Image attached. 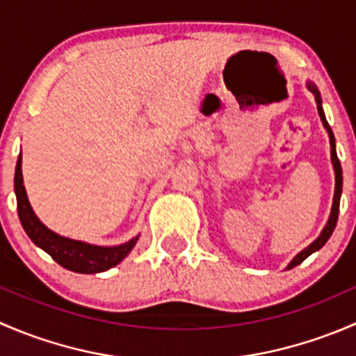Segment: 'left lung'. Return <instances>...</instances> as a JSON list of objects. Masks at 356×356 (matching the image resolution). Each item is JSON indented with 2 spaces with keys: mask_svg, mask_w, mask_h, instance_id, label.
Here are the masks:
<instances>
[{
  "mask_svg": "<svg viewBox=\"0 0 356 356\" xmlns=\"http://www.w3.org/2000/svg\"><path fill=\"white\" fill-rule=\"evenodd\" d=\"M307 88H308V91H310L312 95L315 96L318 115H321L322 124H324L325 131H327V134H329V143H331V161H332L336 186H334V198H332V207H331V213H329V218H327V224L324 225V229H322V232L318 234V238L315 239L314 243H310V245L305 248V250H301L300 253H298L296 257H294L293 260L289 261V265L286 267L288 270H289V268L296 267V265H300L301 261L305 260V258H308L312 253H315V251L321 250V248L329 241V238H331L332 232H334V227H336V224H337V215H339V200H341V193H343V168H341L339 158H337V153H336V139H334L332 129H331V125L327 124V118H325L324 108H322L321 92H318L317 86H315L314 82H310V81L307 82Z\"/></svg>",
  "mask_w": 356,
  "mask_h": 356,
  "instance_id": "8db88e82",
  "label": "left lung"
}]
</instances>
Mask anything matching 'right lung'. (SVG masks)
<instances>
[{
    "instance_id": "obj_1",
    "label": "right lung",
    "mask_w": 356,
    "mask_h": 356,
    "mask_svg": "<svg viewBox=\"0 0 356 356\" xmlns=\"http://www.w3.org/2000/svg\"><path fill=\"white\" fill-rule=\"evenodd\" d=\"M15 196H17V211H19L20 224L24 231L31 238V241L41 250H44L53 260L62 267L79 274H98L120 264L132 248L138 243L139 236L132 238L131 241L118 246H96L84 241L65 238L51 229L46 227L38 215L32 210L29 203L27 193H25L24 177H22V153L19 155L15 167Z\"/></svg>"
}]
</instances>
